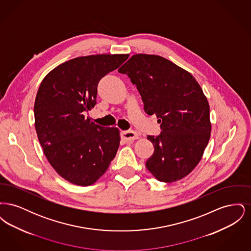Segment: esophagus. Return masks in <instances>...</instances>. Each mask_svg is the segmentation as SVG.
I'll list each match as a JSON object with an SVG mask.
<instances>
[{
    "label": "esophagus",
    "instance_id": "1",
    "mask_svg": "<svg viewBox=\"0 0 251 251\" xmlns=\"http://www.w3.org/2000/svg\"><path fill=\"white\" fill-rule=\"evenodd\" d=\"M121 137L125 141H132L138 138V134L133 131H124L121 132Z\"/></svg>",
    "mask_w": 251,
    "mask_h": 251
}]
</instances>
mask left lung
Wrapping results in <instances>:
<instances>
[{"instance_id":"obj_1","label":"left lung","mask_w":251,"mask_h":251,"mask_svg":"<svg viewBox=\"0 0 251 251\" xmlns=\"http://www.w3.org/2000/svg\"><path fill=\"white\" fill-rule=\"evenodd\" d=\"M119 72L136 85L144 111L161 123L159 135H148L154 152L146 167L163 182L186 177L201 160L212 130L201 85L189 72L154 54H134Z\"/></svg>"}]
</instances>
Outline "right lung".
<instances>
[{"label":"right lung","mask_w":251,"mask_h":251,"mask_svg":"<svg viewBox=\"0 0 251 251\" xmlns=\"http://www.w3.org/2000/svg\"><path fill=\"white\" fill-rule=\"evenodd\" d=\"M129 54H96L69 60L41 82L34 113L39 143L50 166L73 184L88 186L107 170L120 147V130L84 118L96 105L98 84Z\"/></svg>","instance_id":"1"}]
</instances>
